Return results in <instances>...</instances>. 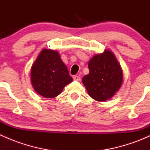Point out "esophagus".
<instances>
[{"label":"esophagus","instance_id":"esophagus-1","mask_svg":"<svg viewBox=\"0 0 150 150\" xmlns=\"http://www.w3.org/2000/svg\"><path fill=\"white\" fill-rule=\"evenodd\" d=\"M73 80H74V81H81V77L78 76V75H75V76L73 77Z\"/></svg>","mask_w":150,"mask_h":150}]
</instances>
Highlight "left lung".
Returning a JSON list of instances; mask_svg holds the SVG:
<instances>
[{"mask_svg":"<svg viewBox=\"0 0 150 150\" xmlns=\"http://www.w3.org/2000/svg\"><path fill=\"white\" fill-rule=\"evenodd\" d=\"M89 74L83 78L88 93L96 101H106L114 96L122 83V72L114 54L106 50L89 61Z\"/></svg>","mask_w":150,"mask_h":150,"instance_id":"obj_1","label":"left lung"}]
</instances>
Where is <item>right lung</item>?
<instances>
[{
	"label": "right lung",
	"mask_w": 150,
	"mask_h": 150,
	"mask_svg": "<svg viewBox=\"0 0 150 150\" xmlns=\"http://www.w3.org/2000/svg\"><path fill=\"white\" fill-rule=\"evenodd\" d=\"M72 81L68 69L58 52L43 49L31 68V82L38 93L54 98L62 93L66 85Z\"/></svg>",
	"instance_id": "right-lung-1"
}]
</instances>
